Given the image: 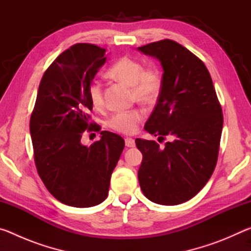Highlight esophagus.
Instances as JSON below:
<instances>
[{
    "instance_id": "34e87169",
    "label": "esophagus",
    "mask_w": 251,
    "mask_h": 251,
    "mask_svg": "<svg viewBox=\"0 0 251 251\" xmlns=\"http://www.w3.org/2000/svg\"><path fill=\"white\" fill-rule=\"evenodd\" d=\"M125 145L126 147H135V141L133 138L127 137L125 138Z\"/></svg>"
}]
</instances>
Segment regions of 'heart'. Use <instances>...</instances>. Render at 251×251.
<instances>
[{"instance_id": "b5f03b06", "label": "heart", "mask_w": 251, "mask_h": 251, "mask_svg": "<svg viewBox=\"0 0 251 251\" xmlns=\"http://www.w3.org/2000/svg\"><path fill=\"white\" fill-rule=\"evenodd\" d=\"M108 75L133 87L134 97L143 104L150 105L158 99L163 86V79L159 71L155 67L144 69L138 59L124 56L109 67ZM88 97L95 107L103 105V90L99 80H93L88 87ZM143 112L141 109H130L115 113L108 118L109 128L123 134H133L142 121Z\"/></svg>"}]
</instances>
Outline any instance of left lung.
<instances>
[{
	"label": "left lung",
	"instance_id": "left-lung-1",
	"mask_svg": "<svg viewBox=\"0 0 251 251\" xmlns=\"http://www.w3.org/2000/svg\"><path fill=\"white\" fill-rule=\"evenodd\" d=\"M163 67V86L144 128L173 141L160 148L136 139L143 154L138 181L144 195L159 205H179L201 192L217 164L223 110L205 64L184 46L163 40L137 49Z\"/></svg>",
	"mask_w": 251,
	"mask_h": 251
}]
</instances>
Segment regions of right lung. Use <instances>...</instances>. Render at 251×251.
I'll list each match as a JSON object with an SVG mask.
<instances>
[{
    "mask_svg": "<svg viewBox=\"0 0 251 251\" xmlns=\"http://www.w3.org/2000/svg\"><path fill=\"white\" fill-rule=\"evenodd\" d=\"M106 55L104 49L85 43L64 50L42 77L29 122L41 179L57 201L77 208L105 201L125 146L120 135L106 130L90 147L80 142L86 129L100 130L90 122L88 87Z\"/></svg>",
    "mask_w": 251,
    "mask_h": 251,
    "instance_id": "obj_1",
    "label": "right lung"
}]
</instances>
